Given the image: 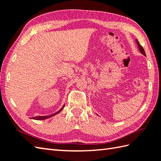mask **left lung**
I'll use <instances>...</instances> for the list:
<instances>
[{
	"mask_svg": "<svg viewBox=\"0 0 161 161\" xmlns=\"http://www.w3.org/2000/svg\"><path fill=\"white\" fill-rule=\"evenodd\" d=\"M136 43H137V45H138V49H139V50H140V52H141V53L143 54V55L146 56V54H145V52L144 49H143V47L141 46V44L139 43L137 39H136Z\"/></svg>",
	"mask_w": 161,
	"mask_h": 161,
	"instance_id": "8db88e82",
	"label": "left lung"
}]
</instances>
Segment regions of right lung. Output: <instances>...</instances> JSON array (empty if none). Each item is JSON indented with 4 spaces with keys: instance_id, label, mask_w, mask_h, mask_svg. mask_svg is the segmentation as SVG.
<instances>
[{
    "instance_id": "right-lung-1",
    "label": "right lung",
    "mask_w": 161,
    "mask_h": 161,
    "mask_svg": "<svg viewBox=\"0 0 161 161\" xmlns=\"http://www.w3.org/2000/svg\"><path fill=\"white\" fill-rule=\"evenodd\" d=\"M64 106H65V104L63 105L62 108H60V110H59V111H58L56 112V113H54V114H52V115H45V116H36V117L31 118L33 119H36V120H43V119L50 118H51V117H53V116H54V115H57V114H59V113L63 110V108H64Z\"/></svg>"
}]
</instances>
